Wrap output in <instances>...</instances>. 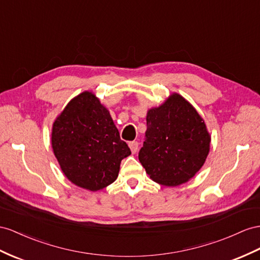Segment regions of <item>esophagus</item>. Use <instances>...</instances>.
<instances>
[{
	"label": "esophagus",
	"mask_w": 260,
	"mask_h": 260,
	"mask_svg": "<svg viewBox=\"0 0 260 260\" xmlns=\"http://www.w3.org/2000/svg\"><path fill=\"white\" fill-rule=\"evenodd\" d=\"M138 143L137 142H131L129 144H128V146H129V148H131V151L133 152V154H135V152L138 150Z\"/></svg>",
	"instance_id": "34e87169"
}]
</instances>
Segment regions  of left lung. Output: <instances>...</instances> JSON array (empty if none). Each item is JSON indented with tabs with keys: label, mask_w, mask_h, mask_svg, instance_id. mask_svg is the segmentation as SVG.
I'll use <instances>...</instances> for the list:
<instances>
[{
	"label": "left lung",
	"mask_w": 260,
	"mask_h": 260,
	"mask_svg": "<svg viewBox=\"0 0 260 260\" xmlns=\"http://www.w3.org/2000/svg\"><path fill=\"white\" fill-rule=\"evenodd\" d=\"M147 131L138 158L151 180L177 187L202 168L211 135L190 102L172 93L158 108L147 111Z\"/></svg>",
	"instance_id": "8db88e82"
}]
</instances>
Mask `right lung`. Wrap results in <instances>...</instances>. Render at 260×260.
<instances>
[{"instance_id": "1", "label": "right lung", "mask_w": 260, "mask_h": 260, "mask_svg": "<svg viewBox=\"0 0 260 260\" xmlns=\"http://www.w3.org/2000/svg\"><path fill=\"white\" fill-rule=\"evenodd\" d=\"M51 146L68 180L90 191L114 182L122 159L131 155L109 110L91 91L73 98L56 117Z\"/></svg>"}]
</instances>
